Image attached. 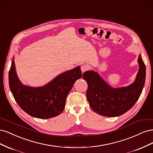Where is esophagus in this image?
Instances as JSON below:
<instances>
[{
  "mask_svg": "<svg viewBox=\"0 0 153 153\" xmlns=\"http://www.w3.org/2000/svg\"><path fill=\"white\" fill-rule=\"evenodd\" d=\"M88 69H89V66L87 64H83V65L81 66V71H82V73H84L87 71Z\"/></svg>",
  "mask_w": 153,
  "mask_h": 153,
  "instance_id": "1",
  "label": "esophagus"
}]
</instances>
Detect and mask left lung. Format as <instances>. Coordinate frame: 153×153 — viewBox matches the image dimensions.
Masks as SVG:
<instances>
[{"instance_id": "obj_1", "label": "left lung", "mask_w": 153, "mask_h": 153, "mask_svg": "<svg viewBox=\"0 0 153 153\" xmlns=\"http://www.w3.org/2000/svg\"><path fill=\"white\" fill-rule=\"evenodd\" d=\"M135 81L128 87L113 89L97 73L86 71L83 78L87 83V99L94 112L105 117H116L126 112L135 104L142 93L146 80V65L139 55Z\"/></svg>"}]
</instances>
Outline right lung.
Returning a JSON list of instances; mask_svg holds the SVG:
<instances>
[{
  "instance_id": "obj_1",
  "label": "right lung",
  "mask_w": 153,
  "mask_h": 153,
  "mask_svg": "<svg viewBox=\"0 0 153 153\" xmlns=\"http://www.w3.org/2000/svg\"><path fill=\"white\" fill-rule=\"evenodd\" d=\"M82 76L78 66L61 74L44 87H27L18 80L13 61L9 71V84L14 98L23 110L34 117L48 119L61 114L74 83Z\"/></svg>"
}]
</instances>
